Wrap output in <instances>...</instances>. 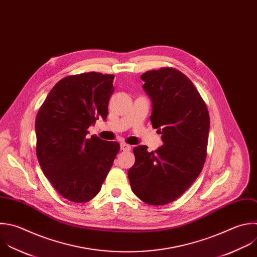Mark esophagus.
Masks as SVG:
<instances>
[{
	"mask_svg": "<svg viewBox=\"0 0 257 257\" xmlns=\"http://www.w3.org/2000/svg\"><path fill=\"white\" fill-rule=\"evenodd\" d=\"M121 149L123 150V151H129V150H131V145H129V144H126V143H121Z\"/></svg>",
	"mask_w": 257,
	"mask_h": 257,
	"instance_id": "obj_1",
	"label": "esophagus"
}]
</instances>
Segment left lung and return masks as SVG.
Segmentation results:
<instances>
[{
    "mask_svg": "<svg viewBox=\"0 0 257 257\" xmlns=\"http://www.w3.org/2000/svg\"><path fill=\"white\" fill-rule=\"evenodd\" d=\"M152 102L150 121L163 145L148 152L133 148L135 163L128 170L132 192L144 203L161 206L180 198L201 174L206 157L210 116L192 80L173 67L143 73Z\"/></svg>",
    "mask_w": 257,
    "mask_h": 257,
    "instance_id": "1",
    "label": "left lung"
}]
</instances>
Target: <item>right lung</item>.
Listing matches in <instances>:
<instances>
[{
    "label": "right lung",
    "instance_id": "obj_1",
    "mask_svg": "<svg viewBox=\"0 0 257 257\" xmlns=\"http://www.w3.org/2000/svg\"><path fill=\"white\" fill-rule=\"evenodd\" d=\"M113 74L85 72L60 79L47 95L36 120V155L45 177L66 200L95 198L120 150L115 141L88 138V129L108 115Z\"/></svg>",
    "mask_w": 257,
    "mask_h": 257
}]
</instances>
